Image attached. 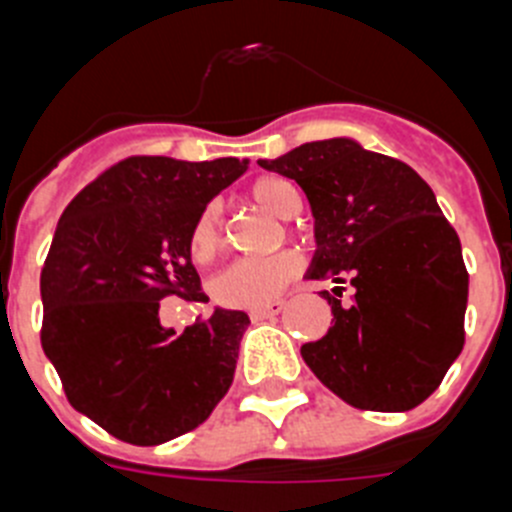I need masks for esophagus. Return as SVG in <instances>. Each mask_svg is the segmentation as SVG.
<instances>
[{"label":"esophagus","instance_id":"34e87169","mask_svg":"<svg viewBox=\"0 0 512 512\" xmlns=\"http://www.w3.org/2000/svg\"><path fill=\"white\" fill-rule=\"evenodd\" d=\"M282 310H284V302H269V305L253 307L248 315H251V320H266V318H274V315H279Z\"/></svg>","mask_w":512,"mask_h":512}]
</instances>
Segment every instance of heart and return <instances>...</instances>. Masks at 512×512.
<instances>
[{
	"label": "heart",
	"mask_w": 512,
	"mask_h": 512,
	"mask_svg": "<svg viewBox=\"0 0 512 512\" xmlns=\"http://www.w3.org/2000/svg\"><path fill=\"white\" fill-rule=\"evenodd\" d=\"M251 200L277 215L292 220L300 212L302 197L297 187L282 176H261L251 187ZM223 241V215L220 205L210 202L197 215L189 233V253L197 261H210ZM300 256L292 251L277 253L269 259H238L225 266L212 279V297L225 307H261L277 300L279 292L300 274Z\"/></svg>",
	"instance_id": "heart-1"
}]
</instances>
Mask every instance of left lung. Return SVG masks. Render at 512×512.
<instances>
[{
    "label": "left lung",
    "instance_id": "left-lung-1",
    "mask_svg": "<svg viewBox=\"0 0 512 512\" xmlns=\"http://www.w3.org/2000/svg\"><path fill=\"white\" fill-rule=\"evenodd\" d=\"M259 166L300 184L315 217L307 279L338 284L320 292L333 325L300 348L305 364L354 408L413 410L464 348L469 295L459 235L433 189L354 138L315 140ZM341 283L355 287L348 303Z\"/></svg>",
    "mask_w": 512,
    "mask_h": 512
}]
</instances>
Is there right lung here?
Here are the masks:
<instances>
[{
	"label": "right lung",
	"instance_id": "add662e5",
	"mask_svg": "<svg viewBox=\"0 0 512 512\" xmlns=\"http://www.w3.org/2000/svg\"><path fill=\"white\" fill-rule=\"evenodd\" d=\"M248 161L133 156L76 194L40 274L45 356L81 415L135 446H158L210 418L230 390L248 315L215 307L182 336L164 297L205 300L189 233Z\"/></svg>",
	"mask_w": 512,
	"mask_h": 512
}]
</instances>
